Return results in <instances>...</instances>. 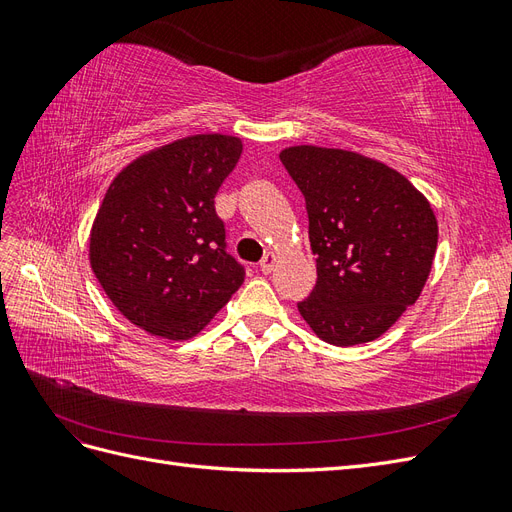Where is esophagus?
I'll list each match as a JSON object with an SVG mask.
<instances>
[{
    "mask_svg": "<svg viewBox=\"0 0 512 512\" xmlns=\"http://www.w3.org/2000/svg\"><path fill=\"white\" fill-rule=\"evenodd\" d=\"M273 267H275V254H265V258L260 260V271L267 275L273 271Z\"/></svg>",
    "mask_w": 512,
    "mask_h": 512,
    "instance_id": "34e87169",
    "label": "esophagus"
}]
</instances>
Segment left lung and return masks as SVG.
<instances>
[{"label": "left lung", "instance_id": "8db88e82", "mask_svg": "<svg viewBox=\"0 0 512 512\" xmlns=\"http://www.w3.org/2000/svg\"><path fill=\"white\" fill-rule=\"evenodd\" d=\"M280 160L305 198L316 256L301 316L333 346L371 342L421 294L436 256V215L404 175L359 153L301 145Z\"/></svg>", "mask_w": 512, "mask_h": 512}]
</instances>
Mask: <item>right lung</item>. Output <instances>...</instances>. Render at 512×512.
Wrapping results in <instances>:
<instances>
[{
	"instance_id": "add662e5",
	"label": "right lung",
	"mask_w": 512,
	"mask_h": 512,
	"mask_svg": "<svg viewBox=\"0 0 512 512\" xmlns=\"http://www.w3.org/2000/svg\"><path fill=\"white\" fill-rule=\"evenodd\" d=\"M241 156L224 134L181 138L115 177L96 215L89 260L136 327L188 339L239 290L245 267L226 252L215 194Z\"/></svg>"
}]
</instances>
